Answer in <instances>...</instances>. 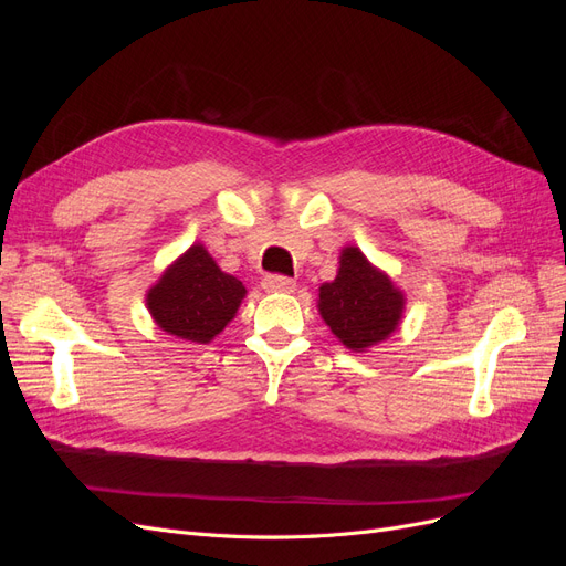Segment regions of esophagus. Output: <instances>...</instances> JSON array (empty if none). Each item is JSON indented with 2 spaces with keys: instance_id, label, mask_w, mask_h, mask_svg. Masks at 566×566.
I'll list each match as a JSON object with an SVG mask.
<instances>
[{
  "instance_id": "34e87169",
  "label": "esophagus",
  "mask_w": 566,
  "mask_h": 566,
  "mask_svg": "<svg viewBox=\"0 0 566 566\" xmlns=\"http://www.w3.org/2000/svg\"><path fill=\"white\" fill-rule=\"evenodd\" d=\"M262 287L266 290V293H293L295 281L285 279V276H266L262 281Z\"/></svg>"
}]
</instances>
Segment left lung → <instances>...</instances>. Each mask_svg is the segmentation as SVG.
<instances>
[{
    "instance_id": "left-lung-1",
    "label": "left lung",
    "mask_w": 566,
    "mask_h": 566,
    "mask_svg": "<svg viewBox=\"0 0 566 566\" xmlns=\"http://www.w3.org/2000/svg\"><path fill=\"white\" fill-rule=\"evenodd\" d=\"M318 314L331 333L352 352L382 345L406 312L403 290L394 285L356 245L342 248L337 276L318 287Z\"/></svg>"
}]
</instances>
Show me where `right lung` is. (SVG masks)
I'll return each instance as SVG.
<instances>
[{
  "label": "right lung",
  "mask_w": 566,
  "mask_h": 566,
  "mask_svg": "<svg viewBox=\"0 0 566 566\" xmlns=\"http://www.w3.org/2000/svg\"><path fill=\"white\" fill-rule=\"evenodd\" d=\"M245 295V285L221 271L208 248L193 243L148 287L146 306L165 335L210 345L233 321Z\"/></svg>",
  "instance_id": "right-lung-1"
}]
</instances>
